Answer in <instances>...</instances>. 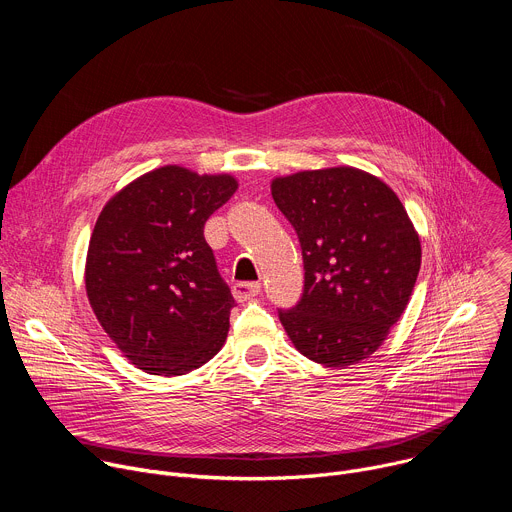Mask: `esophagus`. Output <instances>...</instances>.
I'll list each match as a JSON object with an SVG mask.
<instances>
[{
	"label": "esophagus",
	"instance_id": "obj_1",
	"mask_svg": "<svg viewBox=\"0 0 512 512\" xmlns=\"http://www.w3.org/2000/svg\"><path fill=\"white\" fill-rule=\"evenodd\" d=\"M259 291H261V283H255V281H239L233 285V296L237 302L253 300L255 296H259Z\"/></svg>",
	"mask_w": 512,
	"mask_h": 512
}]
</instances>
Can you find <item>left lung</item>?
<instances>
[{
	"mask_svg": "<svg viewBox=\"0 0 512 512\" xmlns=\"http://www.w3.org/2000/svg\"><path fill=\"white\" fill-rule=\"evenodd\" d=\"M271 196L298 233L306 271L298 306L279 310L291 344L334 369L369 358L403 316L421 267L403 202L352 166L273 178Z\"/></svg>",
	"mask_w": 512,
	"mask_h": 512,
	"instance_id": "1",
	"label": "left lung"
}]
</instances>
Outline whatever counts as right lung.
Instances as JSON below:
<instances>
[{"mask_svg":"<svg viewBox=\"0 0 512 512\" xmlns=\"http://www.w3.org/2000/svg\"><path fill=\"white\" fill-rule=\"evenodd\" d=\"M239 188L231 174L162 166L121 188L91 235L89 304L137 369L178 377L223 348L235 300L204 223Z\"/></svg>","mask_w":512,"mask_h":512,"instance_id":"add662e5","label":"right lung"}]
</instances>
